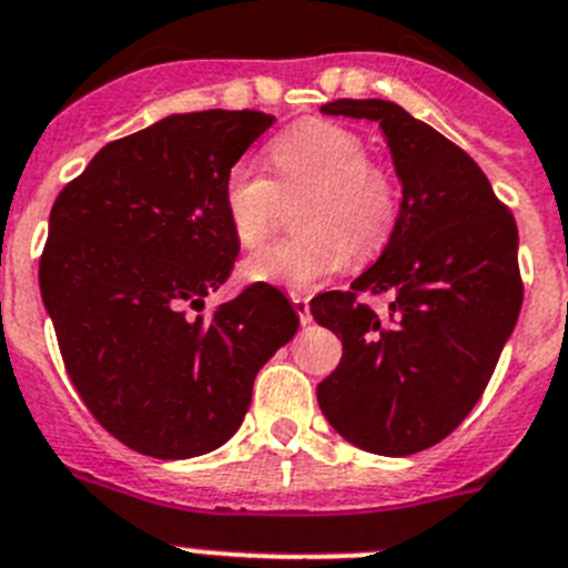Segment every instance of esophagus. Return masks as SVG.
<instances>
[{"label":"esophagus","instance_id":"34e87169","mask_svg":"<svg viewBox=\"0 0 568 568\" xmlns=\"http://www.w3.org/2000/svg\"><path fill=\"white\" fill-rule=\"evenodd\" d=\"M293 306H295V312H298V317H301V323H310L312 321V312H310V298H306V295H301V293H293Z\"/></svg>","mask_w":568,"mask_h":568}]
</instances>
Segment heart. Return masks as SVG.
<instances>
[{
  "mask_svg": "<svg viewBox=\"0 0 568 568\" xmlns=\"http://www.w3.org/2000/svg\"><path fill=\"white\" fill-rule=\"evenodd\" d=\"M278 181L236 161L223 178V212L242 247L253 251L270 236L278 192H310L295 225L301 234L247 258L251 281L310 287L345 264H371L390 247L404 217V192L385 164L371 159L368 142L351 128L304 119L270 144Z\"/></svg>",
  "mask_w": 568,
  "mask_h": 568,
  "instance_id": "1",
  "label": "heart"
}]
</instances>
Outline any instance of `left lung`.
Masks as SVG:
<instances>
[{
    "label": "left lung",
    "mask_w": 568,
    "mask_h": 568,
    "mask_svg": "<svg viewBox=\"0 0 568 568\" xmlns=\"http://www.w3.org/2000/svg\"><path fill=\"white\" fill-rule=\"evenodd\" d=\"M321 111L379 122L404 217L351 290L312 298L315 321L343 339L317 404L359 449L407 457L449 437L494 376L524 298L518 229L477 161L396 102L337 100ZM362 294H387L386 315Z\"/></svg>",
    "instance_id": "1"
}]
</instances>
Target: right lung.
Returning a JSON list of instances; mask_svg holds the SVG:
<instances>
[{
	"label": "right lung",
	"instance_id": "right-lung-1",
	"mask_svg": "<svg viewBox=\"0 0 568 568\" xmlns=\"http://www.w3.org/2000/svg\"><path fill=\"white\" fill-rule=\"evenodd\" d=\"M270 125L262 111L175 113L108 142L55 197L41 298L74 390L139 455L223 446L258 368L298 332L287 295L262 281L200 315L240 253L223 178Z\"/></svg>",
	"mask_w": 568,
	"mask_h": 568
}]
</instances>
